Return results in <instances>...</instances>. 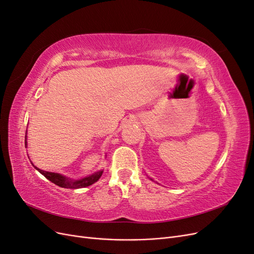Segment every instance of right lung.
Segmentation results:
<instances>
[{
    "label": "right lung",
    "instance_id": "1",
    "mask_svg": "<svg viewBox=\"0 0 254 254\" xmlns=\"http://www.w3.org/2000/svg\"><path fill=\"white\" fill-rule=\"evenodd\" d=\"M26 143L27 142H26V135H25V147H26ZM30 163H32V162H30ZM33 166L40 174H42L45 177V178L49 179L51 182L55 183L56 186H58L60 188H64V189H81V188L89 187V186H91V184L95 183L99 178H101V176L103 175V171H99V172L94 173L93 175L84 177V178H82V179L74 180V179H70V178H67V177L63 176L60 174H57V173L42 171V170H40V168L36 167L34 164H33Z\"/></svg>",
    "mask_w": 254,
    "mask_h": 254
}]
</instances>
